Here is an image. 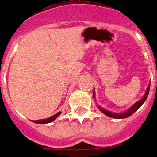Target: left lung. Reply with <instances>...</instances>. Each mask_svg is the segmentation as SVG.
I'll return each mask as SVG.
<instances>
[{
    "label": "left lung",
    "instance_id": "1",
    "mask_svg": "<svg viewBox=\"0 0 157 157\" xmlns=\"http://www.w3.org/2000/svg\"><path fill=\"white\" fill-rule=\"evenodd\" d=\"M150 84L148 85V86H147L146 93H145L144 97L142 98L141 99H140L139 101H137V102H135V103H134L132 106L130 107V108L127 109L125 112H119V113H118V112H110V111L107 110V109L102 108V107H101L99 105H98V104H97V108L99 109V110L102 112V113L105 114V115H107V116L110 117V118H116V119H122V118H128V117L131 116L132 114H134V112L137 110V109L140 108V107L144 103V102L146 101L147 96H148L149 91H150ZM93 99H95V101H96V99H95V90L94 89H93Z\"/></svg>",
    "mask_w": 157,
    "mask_h": 157
}]
</instances>
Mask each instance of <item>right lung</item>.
<instances>
[{
	"label": "right lung",
	"mask_w": 157,
	"mask_h": 157,
	"mask_svg": "<svg viewBox=\"0 0 157 157\" xmlns=\"http://www.w3.org/2000/svg\"><path fill=\"white\" fill-rule=\"evenodd\" d=\"M61 112H58V113L54 115L53 116L49 117L48 118H45V119H40V120H37V121H33L34 123H36V124H48V123H50L52 122V121H53L57 117H58L60 115H61Z\"/></svg>",
	"instance_id": "obj_1"
}]
</instances>
